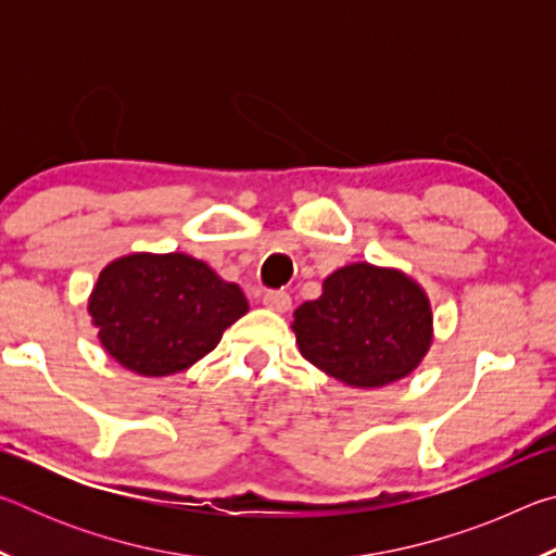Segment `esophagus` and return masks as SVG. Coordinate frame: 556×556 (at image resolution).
<instances>
[{
    "label": "esophagus",
    "instance_id": "1",
    "mask_svg": "<svg viewBox=\"0 0 556 556\" xmlns=\"http://www.w3.org/2000/svg\"><path fill=\"white\" fill-rule=\"evenodd\" d=\"M262 304H265L269 312L287 314L291 308V296L287 294V291H265V296H262Z\"/></svg>",
    "mask_w": 556,
    "mask_h": 556
}]
</instances>
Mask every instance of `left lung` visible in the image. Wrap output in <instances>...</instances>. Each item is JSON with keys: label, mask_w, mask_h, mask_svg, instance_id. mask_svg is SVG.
<instances>
[{"label": "left lung", "mask_w": 556, "mask_h": 556, "mask_svg": "<svg viewBox=\"0 0 556 556\" xmlns=\"http://www.w3.org/2000/svg\"><path fill=\"white\" fill-rule=\"evenodd\" d=\"M301 355L348 388H384L419 368L434 338L427 291L409 275L353 262L294 312Z\"/></svg>", "instance_id": "1"}]
</instances>
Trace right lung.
I'll use <instances>...</instances> for the list:
<instances>
[{"label":"right lung","mask_w":556,"mask_h":556,"mask_svg":"<svg viewBox=\"0 0 556 556\" xmlns=\"http://www.w3.org/2000/svg\"><path fill=\"white\" fill-rule=\"evenodd\" d=\"M248 308L238 285L184 252L117 257L100 271L88 299L102 348L144 378L191 368Z\"/></svg>","instance_id":"obj_1"}]
</instances>
